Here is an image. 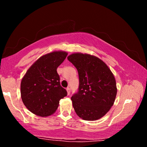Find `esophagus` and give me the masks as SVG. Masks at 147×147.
Listing matches in <instances>:
<instances>
[{
    "label": "esophagus",
    "mask_w": 147,
    "mask_h": 147,
    "mask_svg": "<svg viewBox=\"0 0 147 147\" xmlns=\"http://www.w3.org/2000/svg\"><path fill=\"white\" fill-rule=\"evenodd\" d=\"M66 90H67V94H70V93H71V89H70V88H67Z\"/></svg>",
    "instance_id": "1"
}]
</instances>
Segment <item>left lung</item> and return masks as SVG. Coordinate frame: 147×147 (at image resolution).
<instances>
[{
	"label": "left lung",
	"instance_id": "1",
	"mask_svg": "<svg viewBox=\"0 0 147 147\" xmlns=\"http://www.w3.org/2000/svg\"><path fill=\"white\" fill-rule=\"evenodd\" d=\"M79 76L78 91L71 96L74 111L86 121L106 115L115 102V79L107 65L97 57L75 53L67 57Z\"/></svg>",
	"mask_w": 147,
	"mask_h": 147
}]
</instances>
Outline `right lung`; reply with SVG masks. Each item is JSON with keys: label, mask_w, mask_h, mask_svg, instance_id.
I'll use <instances>...</instances> for the list:
<instances>
[{"label": "right lung", "mask_w": 147, "mask_h": 147, "mask_svg": "<svg viewBox=\"0 0 147 147\" xmlns=\"http://www.w3.org/2000/svg\"><path fill=\"white\" fill-rule=\"evenodd\" d=\"M67 56L65 52L58 51L41 56L22 79V100L32 113L41 117L51 115L56 111L60 99L67 96L57 73Z\"/></svg>", "instance_id": "add662e5"}]
</instances>
